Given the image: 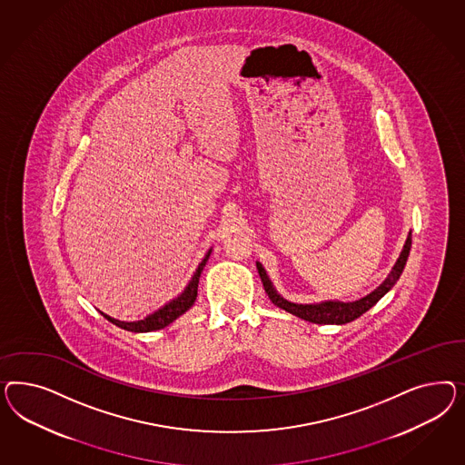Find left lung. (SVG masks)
<instances>
[{
    "mask_svg": "<svg viewBox=\"0 0 465 465\" xmlns=\"http://www.w3.org/2000/svg\"><path fill=\"white\" fill-rule=\"evenodd\" d=\"M409 251H411V233H409L408 240H406V245L402 249V252L399 255L397 262H395L394 268L391 271V274L387 276V280L381 282V286L371 292L370 295H366L361 300H356V302H350V303H341V302H324V303H317V305H296L292 302H286L284 298L276 293V290L272 288V284L269 282L268 274L264 268L261 264H257V271H259V276H261V282L262 286L266 290L271 302L274 305H278L280 309L286 310L290 313H293L296 317L303 319V321H309L312 324H348L354 319H358L360 315H363L366 310L371 309L381 296L385 295L392 286H394L399 276L402 274L404 266H406V261H408Z\"/></svg>",
    "mask_w": 465,
    "mask_h": 465,
    "instance_id": "8db88e82",
    "label": "left lung"
}]
</instances>
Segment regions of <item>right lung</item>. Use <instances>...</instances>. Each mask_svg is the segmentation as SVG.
<instances>
[{"label":"right lung","mask_w":465,"mask_h":465,"mask_svg":"<svg viewBox=\"0 0 465 465\" xmlns=\"http://www.w3.org/2000/svg\"><path fill=\"white\" fill-rule=\"evenodd\" d=\"M210 252L206 253V257L203 259V262L197 266L196 272L193 276V280L187 284V288L183 290V295L177 296L175 300H172L170 303H167L165 307H162L160 310H156L155 313L148 315L146 319L138 321V322H121V321H115L113 317L102 313L109 322H113L114 325L124 329V331H131V332H152V331H158V329H163L167 325L172 324L177 317H181L183 312L191 309L196 302L197 296V282H199V276H201V271L206 266V261L210 257Z\"/></svg>","instance_id":"1"}]
</instances>
